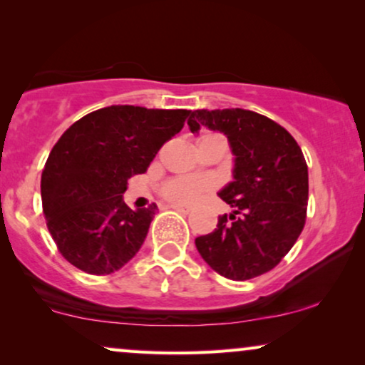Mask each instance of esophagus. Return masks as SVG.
Listing matches in <instances>:
<instances>
[{
	"label": "esophagus",
	"mask_w": 365,
	"mask_h": 365,
	"mask_svg": "<svg viewBox=\"0 0 365 365\" xmlns=\"http://www.w3.org/2000/svg\"><path fill=\"white\" fill-rule=\"evenodd\" d=\"M171 209H174V211H178V212H182V214H189L192 211L191 207L189 206H182V204H171V206H169Z\"/></svg>",
	"instance_id": "esophagus-1"
}]
</instances>
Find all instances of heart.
I'll use <instances>...</instances> for the list:
<instances>
[{"label":"heart","instance_id":"obj_1","mask_svg":"<svg viewBox=\"0 0 365 365\" xmlns=\"http://www.w3.org/2000/svg\"><path fill=\"white\" fill-rule=\"evenodd\" d=\"M206 184L192 178H176L163 186V196L173 202H192L201 196Z\"/></svg>","mask_w":365,"mask_h":365}]
</instances>
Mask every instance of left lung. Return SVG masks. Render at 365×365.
Returning a JSON list of instances; mask_svg holds the SVG:
<instances>
[{
  "instance_id": "8db88e82",
  "label": "left lung",
  "mask_w": 365,
  "mask_h": 365,
  "mask_svg": "<svg viewBox=\"0 0 365 365\" xmlns=\"http://www.w3.org/2000/svg\"><path fill=\"white\" fill-rule=\"evenodd\" d=\"M189 128L227 136L234 181L219 192L234 211L219 216L211 234L196 237L204 261L232 281L262 276L291 251L306 224L309 174L291 134L272 119L247 109H196Z\"/></svg>"
}]
</instances>
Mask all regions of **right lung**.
Here are the masks:
<instances>
[{"label":"right lung","mask_w":365,"mask_h":365,"mask_svg":"<svg viewBox=\"0 0 365 365\" xmlns=\"http://www.w3.org/2000/svg\"><path fill=\"white\" fill-rule=\"evenodd\" d=\"M191 111L108 106L69 126L41 174L46 226L74 267L108 276L141 249L156 204L129 209L128 179L148 171L161 146L181 131Z\"/></svg>","instance_id":"1"}]
</instances>
